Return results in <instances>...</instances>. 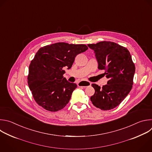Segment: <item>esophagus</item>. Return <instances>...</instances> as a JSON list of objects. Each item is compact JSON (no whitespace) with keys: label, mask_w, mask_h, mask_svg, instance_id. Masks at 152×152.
I'll return each instance as SVG.
<instances>
[{"label":"esophagus","mask_w":152,"mask_h":152,"mask_svg":"<svg viewBox=\"0 0 152 152\" xmlns=\"http://www.w3.org/2000/svg\"><path fill=\"white\" fill-rule=\"evenodd\" d=\"M91 85V83L89 81H82L80 83H78V86L79 87H87V86H89Z\"/></svg>","instance_id":"esophagus-1"}]
</instances>
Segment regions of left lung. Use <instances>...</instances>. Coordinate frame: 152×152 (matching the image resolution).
I'll list each match as a JSON object with an SVG mask.
<instances>
[{
    "label": "left lung",
    "mask_w": 152,
    "mask_h": 152,
    "mask_svg": "<svg viewBox=\"0 0 152 152\" xmlns=\"http://www.w3.org/2000/svg\"><path fill=\"white\" fill-rule=\"evenodd\" d=\"M94 50L98 69L104 70L108 79L102 88L92 84L95 94L90 97L94 105L102 110H110L118 106L132 89L135 66L128 50L115 42L101 41L88 44Z\"/></svg>",
    "instance_id": "left-lung-1"
}]
</instances>
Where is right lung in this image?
I'll return each mask as SVG.
<instances>
[{
  "mask_svg": "<svg viewBox=\"0 0 152 152\" xmlns=\"http://www.w3.org/2000/svg\"><path fill=\"white\" fill-rule=\"evenodd\" d=\"M87 49L84 44L65 42L39 48L30 62L27 76L28 87L39 105L54 112L66 105L77 86L64 77V69H70L76 56Z\"/></svg>",
  "mask_w": 152,
  "mask_h": 152,
  "instance_id": "obj_1",
  "label": "right lung"
}]
</instances>
